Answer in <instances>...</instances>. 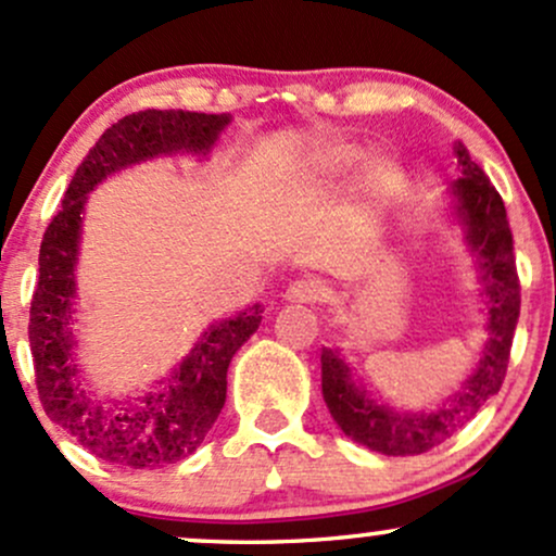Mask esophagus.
<instances>
[{"label":"esophagus","instance_id":"obj_1","mask_svg":"<svg viewBox=\"0 0 556 556\" xmlns=\"http://www.w3.org/2000/svg\"><path fill=\"white\" fill-rule=\"evenodd\" d=\"M282 298L287 303H316V300L327 298V285L316 282V279H298V282L287 285Z\"/></svg>","mask_w":556,"mask_h":556}]
</instances>
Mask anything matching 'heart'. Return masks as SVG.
Instances as JSON below:
<instances>
[{"instance_id":"1","label":"heart","mask_w":556,"mask_h":556,"mask_svg":"<svg viewBox=\"0 0 556 556\" xmlns=\"http://www.w3.org/2000/svg\"><path fill=\"white\" fill-rule=\"evenodd\" d=\"M363 159H366L363 149H358V146L353 143L321 146V149L314 151V154L305 159L303 164L305 182H308V188L314 190L334 188V185L344 182L355 169L361 167ZM400 177H402V169L392 156H374L371 162L366 164V169H363V188H366L371 195H389L394 188H397Z\"/></svg>"}]
</instances>
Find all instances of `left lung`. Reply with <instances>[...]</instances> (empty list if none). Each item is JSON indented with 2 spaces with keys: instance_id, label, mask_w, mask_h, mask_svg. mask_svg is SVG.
Wrapping results in <instances>:
<instances>
[{
  "instance_id": "obj_1",
  "label": "left lung",
  "mask_w": 556,
  "mask_h": 556,
  "mask_svg": "<svg viewBox=\"0 0 556 556\" xmlns=\"http://www.w3.org/2000/svg\"><path fill=\"white\" fill-rule=\"evenodd\" d=\"M455 156L457 180L446 185V195L452 198V219L473 256L481 311L486 316V342L473 371L439 405L400 410L363 381L342 348H321V392L334 424L353 442L389 457L420 455L439 446L500 392L518 327L520 282L502 195L460 140H455Z\"/></svg>"
}]
</instances>
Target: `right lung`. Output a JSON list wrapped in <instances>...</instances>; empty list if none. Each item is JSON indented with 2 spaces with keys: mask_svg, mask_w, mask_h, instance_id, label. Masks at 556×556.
<instances>
[{
  "mask_svg": "<svg viewBox=\"0 0 556 556\" xmlns=\"http://www.w3.org/2000/svg\"><path fill=\"white\" fill-rule=\"evenodd\" d=\"M232 114L146 110L104 132L70 180L60 214L41 240L38 285L30 300V353L43 413L75 442L117 468L154 470L201 446L227 397L232 355L261 324V303L203 329L190 353L146 389L106 400L78 361V256L86 203L93 188L154 159H208Z\"/></svg>",
  "mask_w": 556,
  "mask_h": 556,
  "instance_id": "obj_1",
  "label": "right lung"
}]
</instances>
